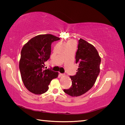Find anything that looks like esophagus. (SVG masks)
Wrapping results in <instances>:
<instances>
[{
  "instance_id": "34e87169",
  "label": "esophagus",
  "mask_w": 125,
  "mask_h": 125,
  "mask_svg": "<svg viewBox=\"0 0 125 125\" xmlns=\"http://www.w3.org/2000/svg\"><path fill=\"white\" fill-rule=\"evenodd\" d=\"M59 75H60V76H63V75H65V74H64V73H59Z\"/></svg>"
}]
</instances>
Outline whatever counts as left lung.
<instances>
[{
  "mask_svg": "<svg viewBox=\"0 0 125 125\" xmlns=\"http://www.w3.org/2000/svg\"><path fill=\"white\" fill-rule=\"evenodd\" d=\"M101 59L92 45L80 39L78 41L75 62L79 68L74 75H70L72 85L63 91L71 96H78L92 88L100 73Z\"/></svg>",
  "mask_w": 125,
  "mask_h": 125,
  "instance_id": "left-lung-1",
  "label": "left lung"
}]
</instances>
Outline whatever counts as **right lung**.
Instances as JSON below:
<instances>
[{
  "label": "right lung",
  "mask_w": 125,
  "mask_h": 125,
  "mask_svg": "<svg viewBox=\"0 0 125 125\" xmlns=\"http://www.w3.org/2000/svg\"><path fill=\"white\" fill-rule=\"evenodd\" d=\"M59 40V37L52 34L39 35L22 47L19 69L23 84L31 92L35 94L45 93L51 81L58 77L57 72L51 68L45 69L44 62L50 57L52 43Z\"/></svg>",
  "instance_id": "add662e5"
}]
</instances>
